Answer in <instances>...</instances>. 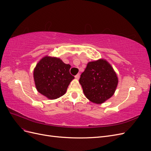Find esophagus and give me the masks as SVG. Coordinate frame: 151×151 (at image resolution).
Segmentation results:
<instances>
[{
    "mask_svg": "<svg viewBox=\"0 0 151 151\" xmlns=\"http://www.w3.org/2000/svg\"><path fill=\"white\" fill-rule=\"evenodd\" d=\"M75 77H76V78L77 79H79V77H80V74H77V75L75 76Z\"/></svg>",
    "mask_w": 151,
    "mask_h": 151,
    "instance_id": "esophagus-1",
    "label": "esophagus"
}]
</instances>
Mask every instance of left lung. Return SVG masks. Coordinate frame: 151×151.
Listing matches in <instances>:
<instances>
[{
  "label": "left lung",
  "instance_id": "1",
  "mask_svg": "<svg viewBox=\"0 0 151 151\" xmlns=\"http://www.w3.org/2000/svg\"><path fill=\"white\" fill-rule=\"evenodd\" d=\"M79 83L89 101L101 104L113 95L118 77L109 63L102 59L88 63L81 75Z\"/></svg>",
  "mask_w": 151,
  "mask_h": 151
}]
</instances>
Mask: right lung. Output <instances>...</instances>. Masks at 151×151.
<instances>
[{
  "instance_id": "obj_1",
  "label": "right lung",
  "mask_w": 151,
  "mask_h": 151,
  "mask_svg": "<svg viewBox=\"0 0 151 151\" xmlns=\"http://www.w3.org/2000/svg\"><path fill=\"white\" fill-rule=\"evenodd\" d=\"M70 65L60 58L45 57L34 70V80L38 91L49 99L60 98L74 77L70 74Z\"/></svg>"
}]
</instances>
